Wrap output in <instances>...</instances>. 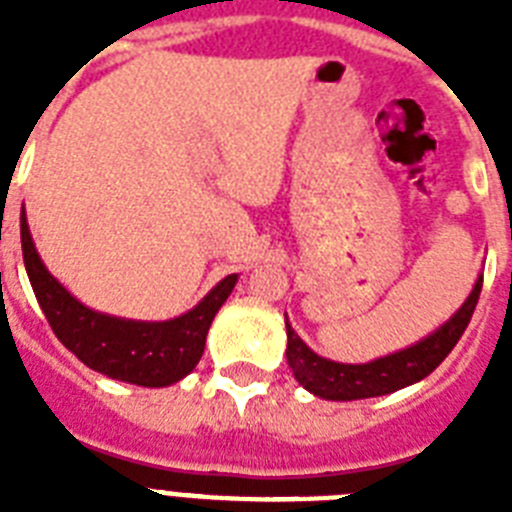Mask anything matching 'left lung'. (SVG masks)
<instances>
[{"mask_svg": "<svg viewBox=\"0 0 512 512\" xmlns=\"http://www.w3.org/2000/svg\"><path fill=\"white\" fill-rule=\"evenodd\" d=\"M481 284H484V276H478L476 287L462 303L460 311L454 313L444 327H438L433 335L414 342L412 348L374 358L369 364H337V361L313 353L287 321V361L295 372V380L305 390H311L313 396L327 398V401L385 396V393L406 388L412 382L425 380L452 353L462 332L468 329L470 316L478 305V295H481Z\"/></svg>", "mask_w": 512, "mask_h": 512, "instance_id": "1", "label": "left lung"}]
</instances>
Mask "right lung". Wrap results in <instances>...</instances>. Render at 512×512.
<instances>
[{
    "instance_id": "obj_1",
    "label": "right lung",
    "mask_w": 512,
    "mask_h": 512,
    "mask_svg": "<svg viewBox=\"0 0 512 512\" xmlns=\"http://www.w3.org/2000/svg\"><path fill=\"white\" fill-rule=\"evenodd\" d=\"M23 263L52 332L82 364L111 380L143 388H167L199 364L209 324L236 287V273L225 276L196 308L170 321L116 319L82 305L47 268L36 252L26 212L20 215Z\"/></svg>"
}]
</instances>
